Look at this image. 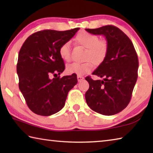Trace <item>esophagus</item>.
Here are the masks:
<instances>
[{"mask_svg":"<svg viewBox=\"0 0 153 153\" xmlns=\"http://www.w3.org/2000/svg\"><path fill=\"white\" fill-rule=\"evenodd\" d=\"M77 80H78V82H80V81H81V80L84 79V77H83V76H79V75H77Z\"/></svg>","mask_w":153,"mask_h":153,"instance_id":"obj_1","label":"esophagus"}]
</instances>
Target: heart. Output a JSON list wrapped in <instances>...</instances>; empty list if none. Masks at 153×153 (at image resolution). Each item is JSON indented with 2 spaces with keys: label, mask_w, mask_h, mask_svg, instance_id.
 Segmentation results:
<instances>
[{
  "label": "heart",
  "mask_w": 153,
  "mask_h": 153,
  "mask_svg": "<svg viewBox=\"0 0 153 153\" xmlns=\"http://www.w3.org/2000/svg\"><path fill=\"white\" fill-rule=\"evenodd\" d=\"M76 42L86 48L82 63H74L67 67L69 74H76L79 76L90 73L94 65L99 66L105 61L108 52V43L105 40H100L98 36L87 32H81L76 36ZM59 53L65 61L71 60V44L65 42L59 49Z\"/></svg>",
  "instance_id": "b5f03b06"
}]
</instances>
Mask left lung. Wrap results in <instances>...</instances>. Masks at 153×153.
Returning <instances> with one entry per match:
<instances>
[{
	"mask_svg": "<svg viewBox=\"0 0 153 153\" xmlns=\"http://www.w3.org/2000/svg\"><path fill=\"white\" fill-rule=\"evenodd\" d=\"M86 30L92 34L105 36L108 45L105 61L92 73L103 79L86 77L89 83L85 94L87 105L102 115H115L123 110L131 100L138 78V55L128 36L114 25Z\"/></svg>",
	"mask_w": 153,
	"mask_h": 153,
	"instance_id": "left-lung-1",
	"label": "left lung"
}]
</instances>
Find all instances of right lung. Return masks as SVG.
<instances>
[{
    "label": "right lung",
    "mask_w": 153,
    "mask_h": 153,
    "mask_svg": "<svg viewBox=\"0 0 153 153\" xmlns=\"http://www.w3.org/2000/svg\"><path fill=\"white\" fill-rule=\"evenodd\" d=\"M79 30L38 31L30 36L20 49L17 64L19 88L27 107L37 115L49 116L59 112L69 91L77 83L75 74L61 78L55 75L65 68L59 48ZM51 74L55 77L53 79Z\"/></svg>",
    "instance_id": "1"
}]
</instances>
